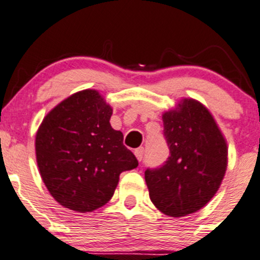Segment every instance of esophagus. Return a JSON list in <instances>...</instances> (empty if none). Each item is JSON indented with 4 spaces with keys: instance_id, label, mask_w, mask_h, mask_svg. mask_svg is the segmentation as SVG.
I'll use <instances>...</instances> for the list:
<instances>
[{
    "instance_id": "1",
    "label": "esophagus",
    "mask_w": 260,
    "mask_h": 260,
    "mask_svg": "<svg viewBox=\"0 0 260 260\" xmlns=\"http://www.w3.org/2000/svg\"><path fill=\"white\" fill-rule=\"evenodd\" d=\"M135 154L137 156V159H138L139 161H142V159H143V155H144V148L141 147V148H137L135 150Z\"/></svg>"
}]
</instances>
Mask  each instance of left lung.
Here are the masks:
<instances>
[{
	"label": "left lung",
	"mask_w": 260,
	"mask_h": 260,
	"mask_svg": "<svg viewBox=\"0 0 260 260\" xmlns=\"http://www.w3.org/2000/svg\"><path fill=\"white\" fill-rule=\"evenodd\" d=\"M162 115L170 155L144 173L149 198L158 210L181 217L202 209L217 192L227 168V144L206 107L182 100Z\"/></svg>",
	"instance_id": "obj_1"
}]
</instances>
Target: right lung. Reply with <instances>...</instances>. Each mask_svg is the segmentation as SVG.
Masks as SVG:
<instances>
[{"label":"right lung","mask_w":260,"mask_h":260,"mask_svg":"<svg viewBox=\"0 0 260 260\" xmlns=\"http://www.w3.org/2000/svg\"><path fill=\"white\" fill-rule=\"evenodd\" d=\"M112 108L95 90L74 93L43 119L36 154L45 186L61 206L78 212L102 207L119 174L137 168L123 135L110 124Z\"/></svg>","instance_id":"obj_1"}]
</instances>
